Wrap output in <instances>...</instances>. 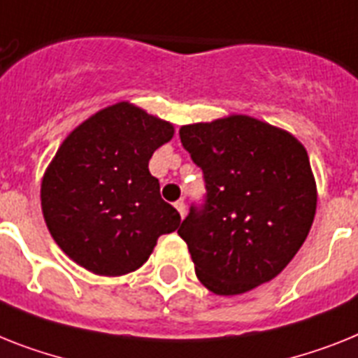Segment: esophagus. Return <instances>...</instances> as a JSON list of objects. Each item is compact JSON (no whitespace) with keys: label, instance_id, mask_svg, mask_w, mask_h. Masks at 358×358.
Here are the masks:
<instances>
[{"label":"esophagus","instance_id":"1","mask_svg":"<svg viewBox=\"0 0 358 358\" xmlns=\"http://www.w3.org/2000/svg\"><path fill=\"white\" fill-rule=\"evenodd\" d=\"M174 207H176V211L180 213V216L184 218V216H185V203L182 202V200H178V202L174 203Z\"/></svg>","mask_w":358,"mask_h":358}]
</instances>
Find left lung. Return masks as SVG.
Listing matches in <instances>:
<instances>
[{
  "label": "left lung",
  "mask_w": 358,
  "mask_h": 358,
  "mask_svg": "<svg viewBox=\"0 0 358 358\" xmlns=\"http://www.w3.org/2000/svg\"><path fill=\"white\" fill-rule=\"evenodd\" d=\"M180 140L207 189L206 206L191 207L178 229L198 280L222 296L273 280L304 244L317 211L306 147L245 114L182 125Z\"/></svg>",
  "instance_id": "obj_1"
}]
</instances>
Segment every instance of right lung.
Wrapping results in <instances>:
<instances>
[{
	"mask_svg": "<svg viewBox=\"0 0 358 358\" xmlns=\"http://www.w3.org/2000/svg\"><path fill=\"white\" fill-rule=\"evenodd\" d=\"M173 136V123L120 101L63 140L41 180V211L54 242L78 266L127 275L178 227V211L149 173L152 152Z\"/></svg>",
	"mask_w": 358,
	"mask_h": 358,
	"instance_id": "obj_1",
	"label": "right lung"
}]
</instances>
